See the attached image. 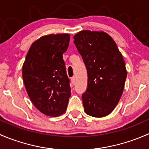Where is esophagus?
Returning <instances> with one entry per match:
<instances>
[{
    "label": "esophagus",
    "mask_w": 149,
    "mask_h": 149,
    "mask_svg": "<svg viewBox=\"0 0 149 149\" xmlns=\"http://www.w3.org/2000/svg\"><path fill=\"white\" fill-rule=\"evenodd\" d=\"M71 83L73 85H75V84H76V79H75V77L71 78Z\"/></svg>",
    "instance_id": "esophagus-1"
}]
</instances>
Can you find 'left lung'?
<instances>
[{"mask_svg": "<svg viewBox=\"0 0 149 149\" xmlns=\"http://www.w3.org/2000/svg\"><path fill=\"white\" fill-rule=\"evenodd\" d=\"M88 75L82 94L87 115L102 118L114 110L124 90L127 70L123 55L113 39L104 31L83 30L73 37Z\"/></svg>", "mask_w": 149, "mask_h": 149, "instance_id": "1", "label": "left lung"}]
</instances>
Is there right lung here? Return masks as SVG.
Here are the masks:
<instances>
[{
    "mask_svg": "<svg viewBox=\"0 0 149 149\" xmlns=\"http://www.w3.org/2000/svg\"><path fill=\"white\" fill-rule=\"evenodd\" d=\"M69 41L68 34L42 36L30 47L22 67L24 84L31 102L47 116H59L67 109L70 86L63 54Z\"/></svg>",
    "mask_w": 149,
    "mask_h": 149,
    "instance_id": "obj_1",
    "label": "right lung"
}]
</instances>
